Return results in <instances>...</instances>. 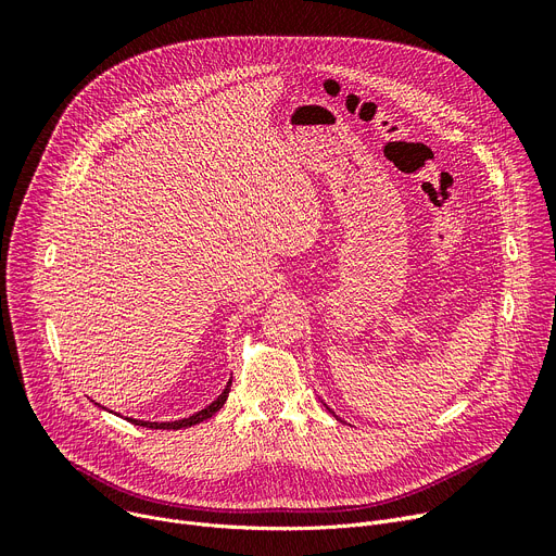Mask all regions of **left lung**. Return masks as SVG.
<instances>
[{
  "instance_id": "left-lung-1",
  "label": "left lung",
  "mask_w": 556,
  "mask_h": 556,
  "mask_svg": "<svg viewBox=\"0 0 556 556\" xmlns=\"http://www.w3.org/2000/svg\"><path fill=\"white\" fill-rule=\"evenodd\" d=\"M325 405H327V403H325ZM327 410H329V413H333V410H331V407H329V405H327Z\"/></svg>"
}]
</instances>
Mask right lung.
I'll use <instances>...</instances> for the list:
<instances>
[{
    "label": "right lung",
    "mask_w": 556,
    "mask_h": 556,
    "mask_svg": "<svg viewBox=\"0 0 556 556\" xmlns=\"http://www.w3.org/2000/svg\"><path fill=\"white\" fill-rule=\"evenodd\" d=\"M229 388H231V378L227 381V386H225V390L218 394V399H214L207 407H202V410H198V413H193L191 417H185V419H178V421H141V419H132V417H128V421L130 424H135V426H143V428H164V430H180V428H189V426H195V424H200V421H204V419H210V417H214L220 407H223V403L227 401V396H229ZM99 405V403H97ZM99 407H103V405H99ZM105 410V407H103Z\"/></svg>",
    "instance_id": "obj_1"
}]
</instances>
